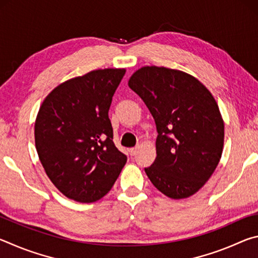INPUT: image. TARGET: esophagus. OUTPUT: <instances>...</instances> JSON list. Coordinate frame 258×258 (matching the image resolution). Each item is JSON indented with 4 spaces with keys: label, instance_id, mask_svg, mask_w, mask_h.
Masks as SVG:
<instances>
[{
    "label": "esophagus",
    "instance_id": "esophagus-1",
    "mask_svg": "<svg viewBox=\"0 0 258 258\" xmlns=\"http://www.w3.org/2000/svg\"><path fill=\"white\" fill-rule=\"evenodd\" d=\"M138 150H139V148H138V147H135V148H131V149L128 150V152H130V155H131V156H134V155H137Z\"/></svg>",
    "mask_w": 258,
    "mask_h": 258
}]
</instances>
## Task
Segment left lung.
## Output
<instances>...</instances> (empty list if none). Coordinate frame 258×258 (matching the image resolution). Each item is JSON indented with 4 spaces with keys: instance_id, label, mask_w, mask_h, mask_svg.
<instances>
[{
    "instance_id": "1",
    "label": "left lung",
    "mask_w": 258,
    "mask_h": 258,
    "mask_svg": "<svg viewBox=\"0 0 258 258\" xmlns=\"http://www.w3.org/2000/svg\"><path fill=\"white\" fill-rule=\"evenodd\" d=\"M128 86L145 101L156 121L157 157L145 168L161 194L189 198L206 184L222 157L224 121L216 100L185 72L145 66Z\"/></svg>"
}]
</instances>
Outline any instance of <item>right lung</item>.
Segmentation results:
<instances>
[{"label": "right lung", "instance_id": "obj_1", "mask_svg": "<svg viewBox=\"0 0 258 258\" xmlns=\"http://www.w3.org/2000/svg\"><path fill=\"white\" fill-rule=\"evenodd\" d=\"M125 72L104 68L71 78L46 95L37 112L38 158L53 185L75 202L104 197L127 160L112 141L108 116Z\"/></svg>", "mask_w": 258, "mask_h": 258}]
</instances>
